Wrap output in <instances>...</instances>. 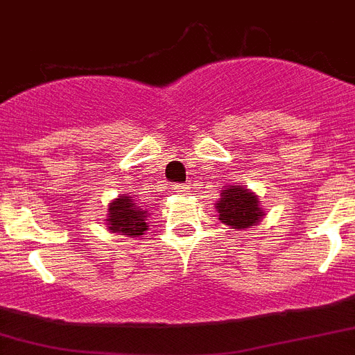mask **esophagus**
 Returning <instances> with one entry per match:
<instances>
[{"label":"esophagus","instance_id":"1","mask_svg":"<svg viewBox=\"0 0 355 355\" xmlns=\"http://www.w3.org/2000/svg\"><path fill=\"white\" fill-rule=\"evenodd\" d=\"M174 190L175 191H187L188 190V184H174Z\"/></svg>","mask_w":355,"mask_h":355}]
</instances>
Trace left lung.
I'll use <instances>...</instances> for the list:
<instances>
[{
	"label": "left lung",
	"mask_w": 355,
	"mask_h": 355,
	"mask_svg": "<svg viewBox=\"0 0 355 355\" xmlns=\"http://www.w3.org/2000/svg\"><path fill=\"white\" fill-rule=\"evenodd\" d=\"M216 209L220 213V220L237 230H245L255 225L264 213L253 191L243 187H232V184L222 191Z\"/></svg>",
	"instance_id": "8db88e82"
}]
</instances>
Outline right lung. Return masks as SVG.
Listing matches in <instances>:
<instances>
[{
    "label": "right lung",
    "instance_id": "obj_1",
    "mask_svg": "<svg viewBox=\"0 0 355 355\" xmlns=\"http://www.w3.org/2000/svg\"><path fill=\"white\" fill-rule=\"evenodd\" d=\"M148 214V209L137 206L133 197L121 195L119 199L110 202L107 225H109V230L121 234V236L139 237L148 229L146 225Z\"/></svg>",
    "mask_w": 355,
    "mask_h": 355
}]
</instances>
